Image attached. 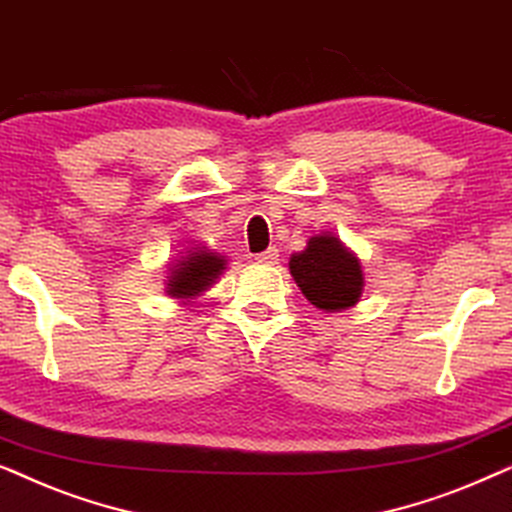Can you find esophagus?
<instances>
[{"instance_id":"1","label":"esophagus","mask_w":512,"mask_h":512,"mask_svg":"<svg viewBox=\"0 0 512 512\" xmlns=\"http://www.w3.org/2000/svg\"><path fill=\"white\" fill-rule=\"evenodd\" d=\"M277 256H279V251L275 247H270V249L261 251V254H256L254 258H256L258 263H263V265H275L277 263Z\"/></svg>"}]
</instances>
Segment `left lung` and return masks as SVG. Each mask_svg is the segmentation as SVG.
<instances>
[{
  "label": "left lung",
  "instance_id": "8db88e82",
  "mask_svg": "<svg viewBox=\"0 0 512 512\" xmlns=\"http://www.w3.org/2000/svg\"><path fill=\"white\" fill-rule=\"evenodd\" d=\"M291 275L314 307L340 312L359 303L363 291V272L359 258L342 247L338 237H310L307 249L293 254Z\"/></svg>",
  "mask_w": 512,
  "mask_h": 512
}]
</instances>
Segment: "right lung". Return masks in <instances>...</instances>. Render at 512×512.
<instances>
[{
  "label": "right lung",
  "mask_w": 512,
  "mask_h": 512,
  "mask_svg": "<svg viewBox=\"0 0 512 512\" xmlns=\"http://www.w3.org/2000/svg\"><path fill=\"white\" fill-rule=\"evenodd\" d=\"M226 268V258L212 251H193L172 268V277L167 279V293L174 298H191L205 291Z\"/></svg>",
  "instance_id": "right-lung-1"
}]
</instances>
